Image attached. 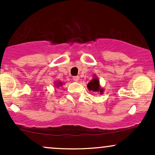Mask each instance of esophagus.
<instances>
[{
  "mask_svg": "<svg viewBox=\"0 0 155 155\" xmlns=\"http://www.w3.org/2000/svg\"><path fill=\"white\" fill-rule=\"evenodd\" d=\"M73 79H74V81H78L79 80V76H74V77H73Z\"/></svg>",
  "mask_w": 155,
  "mask_h": 155,
  "instance_id": "1",
  "label": "esophagus"
}]
</instances>
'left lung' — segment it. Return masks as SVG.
<instances>
[{
    "label": "left lung",
    "mask_w": 155,
    "mask_h": 155,
    "mask_svg": "<svg viewBox=\"0 0 155 155\" xmlns=\"http://www.w3.org/2000/svg\"><path fill=\"white\" fill-rule=\"evenodd\" d=\"M87 87L88 90H90V91L99 92L101 95L104 94V89L101 87L100 81H99V79L96 76V75L93 76V79L90 80V81L87 84Z\"/></svg>",
    "instance_id": "8db88e82"
}]
</instances>
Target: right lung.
Masks as SVG:
<instances>
[{"mask_svg": "<svg viewBox=\"0 0 155 155\" xmlns=\"http://www.w3.org/2000/svg\"><path fill=\"white\" fill-rule=\"evenodd\" d=\"M64 84V82H62V81H55L54 82V86L56 87H60L63 86V84Z\"/></svg>", "mask_w": 155, "mask_h": 155, "instance_id": "add662e5", "label": "right lung"}]
</instances>
